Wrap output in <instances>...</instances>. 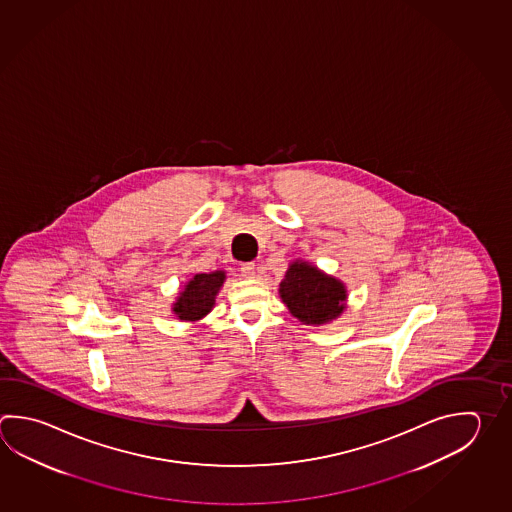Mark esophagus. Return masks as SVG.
Wrapping results in <instances>:
<instances>
[{
    "mask_svg": "<svg viewBox=\"0 0 512 512\" xmlns=\"http://www.w3.org/2000/svg\"><path fill=\"white\" fill-rule=\"evenodd\" d=\"M255 271H257V268H255V262H242V277H248V279H251V277H255Z\"/></svg>",
    "mask_w": 512,
    "mask_h": 512,
    "instance_id": "1",
    "label": "esophagus"
}]
</instances>
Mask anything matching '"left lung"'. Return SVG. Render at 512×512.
I'll return each instance as SVG.
<instances>
[{
	"mask_svg": "<svg viewBox=\"0 0 512 512\" xmlns=\"http://www.w3.org/2000/svg\"><path fill=\"white\" fill-rule=\"evenodd\" d=\"M280 297L293 317L304 324H324L335 319L346 300L340 280L324 275L306 262H293L280 282Z\"/></svg>",
	"mask_w": 512,
	"mask_h": 512,
	"instance_id": "obj_1",
	"label": "left lung"
}]
</instances>
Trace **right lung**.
Returning a JSON list of instances; mask_svg holds the SVG:
<instances>
[{
	"instance_id": "obj_1",
	"label": "right lung",
	"mask_w": 512,
	"mask_h": 512,
	"mask_svg": "<svg viewBox=\"0 0 512 512\" xmlns=\"http://www.w3.org/2000/svg\"><path fill=\"white\" fill-rule=\"evenodd\" d=\"M226 279L224 271L197 273L174 304V313L181 320H199L213 308L215 295Z\"/></svg>"
}]
</instances>
